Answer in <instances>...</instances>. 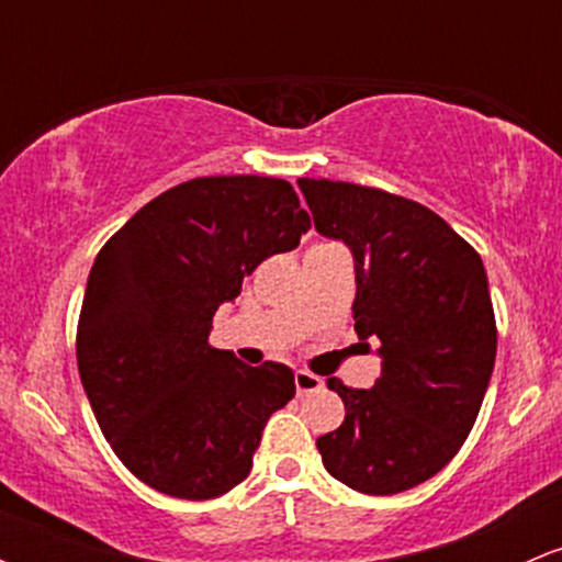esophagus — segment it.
<instances>
[{
	"instance_id": "esophagus-1",
	"label": "esophagus",
	"mask_w": 562,
	"mask_h": 562,
	"mask_svg": "<svg viewBox=\"0 0 562 562\" xmlns=\"http://www.w3.org/2000/svg\"><path fill=\"white\" fill-rule=\"evenodd\" d=\"M322 389H325V380H322L319 375H314V372H306V370L295 372V391H299V396L317 393Z\"/></svg>"
}]
</instances>
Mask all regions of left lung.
Here are the masks:
<instances>
[{"mask_svg":"<svg viewBox=\"0 0 562 562\" xmlns=\"http://www.w3.org/2000/svg\"><path fill=\"white\" fill-rule=\"evenodd\" d=\"M314 227L357 261L353 330L378 338L372 391L330 378L346 404L317 438L327 473L372 496L434 479L460 451L486 396L496 319L486 269L468 240L415 200L378 187L299 179Z\"/></svg>","mask_w":562,"mask_h":562,"instance_id":"obj_1","label":"left lung"}]
</instances>
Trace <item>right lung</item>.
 <instances>
[{"instance_id":"add662e5","label":"right lung","mask_w":562,"mask_h":562,"mask_svg":"<svg viewBox=\"0 0 562 562\" xmlns=\"http://www.w3.org/2000/svg\"><path fill=\"white\" fill-rule=\"evenodd\" d=\"M308 227L285 179L198 177L150 200L97 254L76 362L115 457L156 492L214 499L248 479L295 380L285 364H243L209 335L245 277Z\"/></svg>"}]
</instances>
